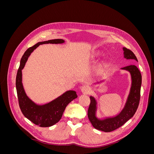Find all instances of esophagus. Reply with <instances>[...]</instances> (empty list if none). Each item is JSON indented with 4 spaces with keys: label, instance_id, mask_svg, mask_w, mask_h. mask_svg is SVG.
I'll return each instance as SVG.
<instances>
[{
    "label": "esophagus",
    "instance_id": "esophagus-1",
    "mask_svg": "<svg viewBox=\"0 0 154 154\" xmlns=\"http://www.w3.org/2000/svg\"><path fill=\"white\" fill-rule=\"evenodd\" d=\"M80 89H81L82 92L83 93V94H88V92H89V91H90L89 87H88L87 85H83L81 87Z\"/></svg>",
    "mask_w": 154,
    "mask_h": 154
}]
</instances>
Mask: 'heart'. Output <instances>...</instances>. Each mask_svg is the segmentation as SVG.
Wrapping results in <instances>:
<instances>
[{
	"mask_svg": "<svg viewBox=\"0 0 154 154\" xmlns=\"http://www.w3.org/2000/svg\"><path fill=\"white\" fill-rule=\"evenodd\" d=\"M98 55V53H97V52H93L91 54V58H94L95 57H96Z\"/></svg>",
	"mask_w": 154,
	"mask_h": 154,
	"instance_id": "obj_1",
	"label": "heart"
}]
</instances>
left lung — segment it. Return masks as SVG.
<instances>
[{
	"instance_id": "left-lung-1",
	"label": "left lung",
	"mask_w": 154,
	"mask_h": 154,
	"mask_svg": "<svg viewBox=\"0 0 154 154\" xmlns=\"http://www.w3.org/2000/svg\"><path fill=\"white\" fill-rule=\"evenodd\" d=\"M124 51V57L126 59H132L137 61V59L132 51L126 48H123ZM128 71L132 78V85L125 106L122 112L114 118L99 119L96 118V101L93 96L90 97L91 103L88 109V118L96 129L110 132L122 127L136 113L138 108L140 100L141 86L142 82L141 74L138 68L134 65H130L122 68Z\"/></svg>"
}]
</instances>
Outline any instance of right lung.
<instances>
[{"label": "right lung", "instance_id": "1", "mask_svg": "<svg viewBox=\"0 0 154 154\" xmlns=\"http://www.w3.org/2000/svg\"><path fill=\"white\" fill-rule=\"evenodd\" d=\"M62 39H54L38 42L26 50L20 60L16 77V88L20 109L26 118L41 127H49L61 119L67 105L78 97L74 91H68L49 103L38 105L27 96L22 83V70L24 67L31 53L40 45L45 44H62Z\"/></svg>", "mask_w": 154, "mask_h": 154}]
</instances>
